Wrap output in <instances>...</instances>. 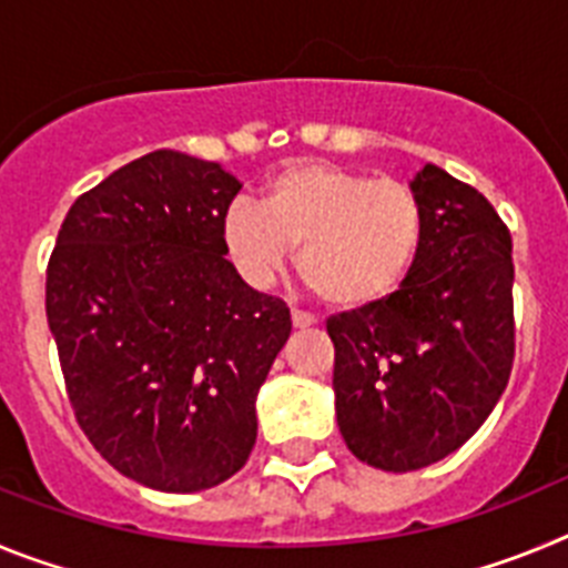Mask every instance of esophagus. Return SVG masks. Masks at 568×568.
Listing matches in <instances>:
<instances>
[{
	"label": "esophagus",
	"mask_w": 568,
	"mask_h": 568,
	"mask_svg": "<svg viewBox=\"0 0 568 568\" xmlns=\"http://www.w3.org/2000/svg\"><path fill=\"white\" fill-rule=\"evenodd\" d=\"M313 324H315V315L313 313H307V310L293 307V327L295 329H307V327H313Z\"/></svg>",
	"instance_id": "esophagus-1"
}]
</instances>
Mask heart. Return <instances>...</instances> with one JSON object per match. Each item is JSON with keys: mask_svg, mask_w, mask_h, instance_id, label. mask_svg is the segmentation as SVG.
<instances>
[{"mask_svg": "<svg viewBox=\"0 0 568 568\" xmlns=\"http://www.w3.org/2000/svg\"><path fill=\"white\" fill-rule=\"evenodd\" d=\"M424 207L409 184L369 179L327 162H298L273 175L264 202H235L224 244L239 273L273 287L298 247V273L333 307H373L413 273Z\"/></svg>", "mask_w": 568, "mask_h": 568, "instance_id": "heart-1", "label": "heart"}]
</instances>
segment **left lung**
Segmentation results:
<instances>
[{"label":"left lung","instance_id":"left-lung-1","mask_svg":"<svg viewBox=\"0 0 568 568\" xmlns=\"http://www.w3.org/2000/svg\"><path fill=\"white\" fill-rule=\"evenodd\" d=\"M413 190L424 207L413 273L373 307L327 318L338 429L355 458L384 471L420 469L464 446L515 361L509 227L438 164Z\"/></svg>","mask_w":568,"mask_h":568}]
</instances>
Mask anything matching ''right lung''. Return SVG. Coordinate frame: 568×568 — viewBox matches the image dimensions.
Wrapping results in <instances>:
<instances>
[{"label": "right lung", "instance_id": "1", "mask_svg": "<svg viewBox=\"0 0 568 568\" xmlns=\"http://www.w3.org/2000/svg\"><path fill=\"white\" fill-rule=\"evenodd\" d=\"M241 184L179 150L124 164L64 215L44 310L77 424L159 491L224 484L255 446V395L293 321L230 264Z\"/></svg>", "mask_w": 568, "mask_h": 568}]
</instances>
